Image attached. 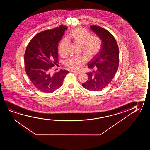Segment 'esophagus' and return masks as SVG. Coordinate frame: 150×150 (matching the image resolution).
Wrapping results in <instances>:
<instances>
[{"mask_svg": "<svg viewBox=\"0 0 150 150\" xmlns=\"http://www.w3.org/2000/svg\"><path fill=\"white\" fill-rule=\"evenodd\" d=\"M71 72H73V73H76V74H80V72H78V71H74V70H71Z\"/></svg>", "mask_w": 150, "mask_h": 150, "instance_id": "obj_1", "label": "esophagus"}]
</instances>
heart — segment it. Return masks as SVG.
<instances>
[{
    "label": "heart",
    "mask_w": 150,
    "mask_h": 150,
    "mask_svg": "<svg viewBox=\"0 0 150 150\" xmlns=\"http://www.w3.org/2000/svg\"><path fill=\"white\" fill-rule=\"evenodd\" d=\"M71 38L79 45L81 46L82 53L88 59H91L98 53L101 47V40L97 36H91L90 33L82 27L72 30L70 34ZM69 43V39L64 38L62 40L58 47L60 55L65 56L67 54V47ZM86 62L83 56L71 57L65 62V64L73 70L80 69Z\"/></svg>",
    "instance_id": "b5f03b06"
}]
</instances>
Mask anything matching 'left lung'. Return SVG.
Instances as JSON below:
<instances>
[{
    "mask_svg": "<svg viewBox=\"0 0 150 150\" xmlns=\"http://www.w3.org/2000/svg\"><path fill=\"white\" fill-rule=\"evenodd\" d=\"M90 29L102 43L98 54L88 64L93 70L86 73L88 79L82 85L87 90L97 91L105 88L114 77L119 65V49L115 38L107 30L97 25H91Z\"/></svg>",
    "mask_w": 150,
    "mask_h": 150,
    "instance_id": "8db88e82",
    "label": "left lung"
}]
</instances>
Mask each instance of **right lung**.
<instances>
[{
  "instance_id": "add662e5",
  "label": "right lung",
  "mask_w": 150,
  "mask_h": 150,
  "mask_svg": "<svg viewBox=\"0 0 150 150\" xmlns=\"http://www.w3.org/2000/svg\"><path fill=\"white\" fill-rule=\"evenodd\" d=\"M67 27L62 25L37 34L25 52V72L32 84L41 92L51 93L61 87L67 70L52 74L51 68L58 62V45Z\"/></svg>"
}]
</instances>
